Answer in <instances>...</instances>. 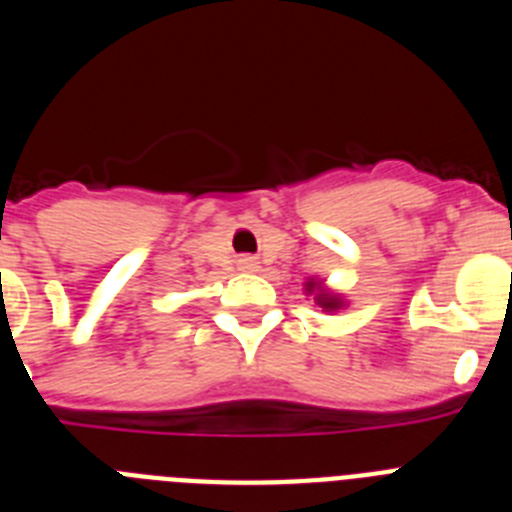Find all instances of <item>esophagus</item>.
<instances>
[{"instance_id": "esophagus-1", "label": "esophagus", "mask_w": 512, "mask_h": 512, "mask_svg": "<svg viewBox=\"0 0 512 512\" xmlns=\"http://www.w3.org/2000/svg\"><path fill=\"white\" fill-rule=\"evenodd\" d=\"M241 264H243V269H253V264H251V261H248V259H243Z\"/></svg>"}]
</instances>
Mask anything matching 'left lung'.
I'll return each mask as SVG.
<instances>
[{
  "label": "left lung",
  "mask_w": 512,
  "mask_h": 512,
  "mask_svg": "<svg viewBox=\"0 0 512 512\" xmlns=\"http://www.w3.org/2000/svg\"><path fill=\"white\" fill-rule=\"evenodd\" d=\"M312 287H315V282L310 284V292H312ZM315 302H318L320 307H325V310H338V307L343 305L336 295H328V292H323V289H318V297H315Z\"/></svg>",
  "instance_id": "obj_1"
}]
</instances>
